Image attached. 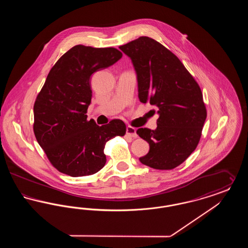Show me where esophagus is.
<instances>
[{
	"label": "esophagus",
	"mask_w": 248,
	"mask_h": 248,
	"mask_svg": "<svg viewBox=\"0 0 248 248\" xmlns=\"http://www.w3.org/2000/svg\"><path fill=\"white\" fill-rule=\"evenodd\" d=\"M126 135L129 136V137H132V138H138V134H137L136 128L133 127V126H130V125L126 127Z\"/></svg>",
	"instance_id": "obj_1"
}]
</instances>
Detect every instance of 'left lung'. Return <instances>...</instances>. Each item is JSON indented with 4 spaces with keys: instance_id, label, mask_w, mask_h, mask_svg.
<instances>
[{
    "instance_id": "1",
    "label": "left lung",
    "mask_w": 248,
    "mask_h": 248,
    "mask_svg": "<svg viewBox=\"0 0 248 248\" xmlns=\"http://www.w3.org/2000/svg\"><path fill=\"white\" fill-rule=\"evenodd\" d=\"M119 48L137 71L140 100L158 108L157 128L137 131L150 144L140 161L154 169H174L200 141L207 115L200 86L177 56L153 38L141 36Z\"/></svg>"
}]
</instances>
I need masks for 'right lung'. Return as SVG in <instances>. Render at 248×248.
<instances>
[{
  "label": "right lung",
  "instance_id": "1",
  "mask_svg": "<svg viewBox=\"0 0 248 248\" xmlns=\"http://www.w3.org/2000/svg\"><path fill=\"white\" fill-rule=\"evenodd\" d=\"M114 47L75 46L56 62L36 97L33 132L49 162L71 177L90 176L106 164L107 142L124 137L125 124L119 119L99 126L87 120L91 102L90 79L122 58Z\"/></svg>",
  "mask_w": 248,
  "mask_h": 248
}]
</instances>
